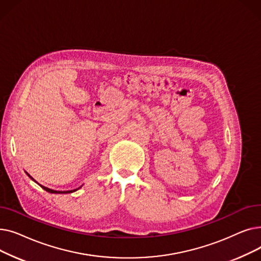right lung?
Segmentation results:
<instances>
[{"label":"right lung","instance_id":"add662e5","mask_svg":"<svg viewBox=\"0 0 261 261\" xmlns=\"http://www.w3.org/2000/svg\"><path fill=\"white\" fill-rule=\"evenodd\" d=\"M30 177L31 179H33V177L30 175ZM34 180V179H33ZM41 187H42L44 190H46L47 193H50V194H71V193H74V191H76V190H78L80 187H78V188H76V189H73V190H66V191H58V190H54V189H50V188H47V187H45V186H42L41 185Z\"/></svg>","mask_w":261,"mask_h":261}]
</instances>
